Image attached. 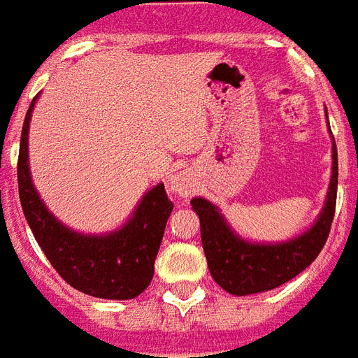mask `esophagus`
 Here are the masks:
<instances>
[{"label":"esophagus","instance_id":"obj_1","mask_svg":"<svg viewBox=\"0 0 358 358\" xmlns=\"http://www.w3.org/2000/svg\"><path fill=\"white\" fill-rule=\"evenodd\" d=\"M169 190L171 192H176L177 196H189L190 190H192V179L187 171H179L176 176L171 177V181H169Z\"/></svg>","mask_w":358,"mask_h":358}]
</instances>
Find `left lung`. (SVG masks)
<instances>
[{
  "label": "left lung",
  "instance_id": "8db88e82",
  "mask_svg": "<svg viewBox=\"0 0 358 358\" xmlns=\"http://www.w3.org/2000/svg\"><path fill=\"white\" fill-rule=\"evenodd\" d=\"M336 194L338 148L332 137V176L328 182L324 206L315 223L294 238L282 242L248 240L229 225L217 206L202 196L192 198L190 206L200 219L202 246L213 280L233 296L268 292L292 280L317 259L326 244L336 211Z\"/></svg>",
  "mask_w": 358,
  "mask_h": 358
}]
</instances>
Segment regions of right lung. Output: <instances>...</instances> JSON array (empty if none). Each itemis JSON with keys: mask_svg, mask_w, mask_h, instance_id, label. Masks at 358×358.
<instances>
[{"mask_svg": "<svg viewBox=\"0 0 358 358\" xmlns=\"http://www.w3.org/2000/svg\"><path fill=\"white\" fill-rule=\"evenodd\" d=\"M38 96L26 112L18 150V196L26 221L55 271L72 288L101 299H133L152 280L154 259L173 210L164 182L145 192L116 231L85 234L64 225L41 200L30 173L28 131Z\"/></svg>", "mask_w": 358, "mask_h": 358, "instance_id": "add662e5", "label": "right lung"}]
</instances>
